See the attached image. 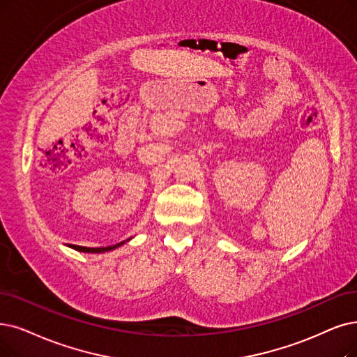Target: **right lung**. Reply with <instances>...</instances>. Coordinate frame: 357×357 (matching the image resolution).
I'll use <instances>...</instances> for the list:
<instances>
[{
    "instance_id": "1",
    "label": "right lung",
    "mask_w": 357,
    "mask_h": 357,
    "mask_svg": "<svg viewBox=\"0 0 357 357\" xmlns=\"http://www.w3.org/2000/svg\"><path fill=\"white\" fill-rule=\"evenodd\" d=\"M129 240H130V238H127V240L121 241V243H117V245H114V246H108V248H83V246H76V245H70V248L77 250V252H84V253H104V252L114 250V249L120 248L121 245H124L126 241H129Z\"/></svg>"
}]
</instances>
